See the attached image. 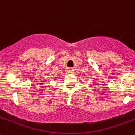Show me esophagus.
Segmentation results:
<instances>
[{
  "label": "esophagus",
  "instance_id": "34e87169",
  "mask_svg": "<svg viewBox=\"0 0 135 135\" xmlns=\"http://www.w3.org/2000/svg\"><path fill=\"white\" fill-rule=\"evenodd\" d=\"M67 72L69 73H70V74H72V73H74V69H73V68H69L67 70Z\"/></svg>",
  "mask_w": 135,
  "mask_h": 135
}]
</instances>
